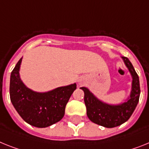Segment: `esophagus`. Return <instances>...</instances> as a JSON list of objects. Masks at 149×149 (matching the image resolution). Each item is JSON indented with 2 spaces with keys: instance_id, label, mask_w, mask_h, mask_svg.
I'll list each match as a JSON object with an SVG mask.
<instances>
[{
  "instance_id": "1",
  "label": "esophagus",
  "mask_w": 149,
  "mask_h": 149,
  "mask_svg": "<svg viewBox=\"0 0 149 149\" xmlns=\"http://www.w3.org/2000/svg\"><path fill=\"white\" fill-rule=\"evenodd\" d=\"M79 82H80V81H79Z\"/></svg>"
}]
</instances>
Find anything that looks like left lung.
<instances>
[{
	"label": "left lung",
	"instance_id": "obj_1",
	"mask_svg": "<svg viewBox=\"0 0 149 149\" xmlns=\"http://www.w3.org/2000/svg\"><path fill=\"white\" fill-rule=\"evenodd\" d=\"M132 77V88L127 99L119 104H109L98 99L86 87H81L84 92V102L88 119L93 123L107 128L118 127L127 122L138 104L140 95L139 79L134 67L126 57H121Z\"/></svg>",
	"mask_w": 149,
	"mask_h": 149
}]
</instances>
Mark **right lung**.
<instances>
[{
  "label": "right lung",
  "mask_w": 149,
  "mask_h": 149,
  "mask_svg": "<svg viewBox=\"0 0 149 149\" xmlns=\"http://www.w3.org/2000/svg\"><path fill=\"white\" fill-rule=\"evenodd\" d=\"M22 58L10 75V96L13 107L29 124L45 128L54 124L64 116L65 107L77 84L61 86L45 92H35L21 80L19 69Z\"/></svg>",
  "instance_id": "add662e5"
}]
</instances>
